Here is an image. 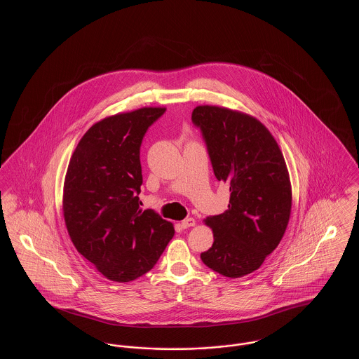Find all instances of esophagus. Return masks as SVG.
<instances>
[{
	"instance_id": "obj_1",
	"label": "esophagus",
	"mask_w": 359,
	"mask_h": 359,
	"mask_svg": "<svg viewBox=\"0 0 359 359\" xmlns=\"http://www.w3.org/2000/svg\"><path fill=\"white\" fill-rule=\"evenodd\" d=\"M196 222H195V219L194 218H187V219H184L183 222H182V227L183 229H188V227H192V226H195Z\"/></svg>"
}]
</instances>
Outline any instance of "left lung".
<instances>
[{
    "instance_id": "left-lung-1",
    "label": "left lung",
    "mask_w": 359,
    "mask_h": 359,
    "mask_svg": "<svg viewBox=\"0 0 359 359\" xmlns=\"http://www.w3.org/2000/svg\"><path fill=\"white\" fill-rule=\"evenodd\" d=\"M214 175L230 187L227 210L207 217L214 243L201 255L210 269L230 278L257 271L278 246L290 222V173L274 137L259 121L221 106L192 111Z\"/></svg>"
}]
</instances>
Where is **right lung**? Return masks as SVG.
Returning a JSON list of instances; mask_svg holds the SVG:
<instances>
[{
	"instance_id": "add662e5",
	"label": "right lung",
	"mask_w": 359,
	"mask_h": 359,
	"mask_svg": "<svg viewBox=\"0 0 359 359\" xmlns=\"http://www.w3.org/2000/svg\"><path fill=\"white\" fill-rule=\"evenodd\" d=\"M165 107H141L94 123L71 156L63 215L76 250L106 278L128 283L149 272L173 224L140 208V147Z\"/></svg>"
}]
</instances>
